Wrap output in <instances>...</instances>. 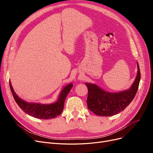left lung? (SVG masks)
Segmentation results:
<instances>
[{"label":"left lung","mask_w":153,"mask_h":153,"mask_svg":"<svg viewBox=\"0 0 153 153\" xmlns=\"http://www.w3.org/2000/svg\"><path fill=\"white\" fill-rule=\"evenodd\" d=\"M138 72L136 79L129 89L111 93L103 91L97 85L85 83L88 89L87 107L99 116L110 117L119 114L129 105L138 89L141 73L137 62Z\"/></svg>","instance_id":"8db88e82"}]
</instances>
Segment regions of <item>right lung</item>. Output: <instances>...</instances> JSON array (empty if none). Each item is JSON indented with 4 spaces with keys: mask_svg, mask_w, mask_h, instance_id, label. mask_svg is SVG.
Instances as JSON below:
<instances>
[{
    "mask_svg": "<svg viewBox=\"0 0 153 153\" xmlns=\"http://www.w3.org/2000/svg\"><path fill=\"white\" fill-rule=\"evenodd\" d=\"M9 83L13 97L21 109L27 114L40 119H50L59 115L63 110L64 101L73 86V84L71 83L64 87L59 94L58 100L56 102L51 104H42L28 102L21 99L14 92L10 81Z\"/></svg>",
    "mask_w": 153,
    "mask_h": 153,
    "instance_id": "add662e5",
    "label": "right lung"
}]
</instances>
